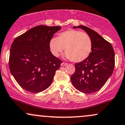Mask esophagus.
<instances>
[{
  "label": "esophagus",
  "instance_id": "34e87169",
  "mask_svg": "<svg viewBox=\"0 0 125 125\" xmlns=\"http://www.w3.org/2000/svg\"><path fill=\"white\" fill-rule=\"evenodd\" d=\"M67 64H67V63L63 62H62V63H61V66H62V67H63V66H65V65H67Z\"/></svg>",
  "mask_w": 125,
  "mask_h": 125
}]
</instances>
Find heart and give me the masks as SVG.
<instances>
[{"mask_svg": "<svg viewBox=\"0 0 125 125\" xmlns=\"http://www.w3.org/2000/svg\"><path fill=\"white\" fill-rule=\"evenodd\" d=\"M50 50L55 57H58L65 50V57L75 62L83 61L92 51V41L86 33L76 30H68L52 38L49 42Z\"/></svg>", "mask_w": 125, "mask_h": 125, "instance_id": "heart-1", "label": "heart"}]
</instances>
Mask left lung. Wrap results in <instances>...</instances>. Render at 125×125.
I'll use <instances>...</instances> for the list:
<instances>
[{
  "label": "left lung",
  "instance_id": "obj_1",
  "mask_svg": "<svg viewBox=\"0 0 125 125\" xmlns=\"http://www.w3.org/2000/svg\"><path fill=\"white\" fill-rule=\"evenodd\" d=\"M81 28L90 37L91 53L86 59L75 65V71L71 77L72 83L79 91L94 93L102 88L111 77L115 67V52L111 43L94 30L83 25Z\"/></svg>",
  "mask_w": 125,
  "mask_h": 125
}]
</instances>
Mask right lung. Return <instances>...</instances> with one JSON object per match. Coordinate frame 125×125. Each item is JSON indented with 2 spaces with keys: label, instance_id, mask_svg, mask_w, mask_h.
<instances>
[{
  "label": "right lung",
  "instance_id": "obj_1",
  "mask_svg": "<svg viewBox=\"0 0 125 125\" xmlns=\"http://www.w3.org/2000/svg\"><path fill=\"white\" fill-rule=\"evenodd\" d=\"M61 29L37 26L13 41L10 50V71L23 89L38 93L51 84L62 61L51 54L48 44L54 33Z\"/></svg>",
  "mask_w": 125,
  "mask_h": 125
}]
</instances>
